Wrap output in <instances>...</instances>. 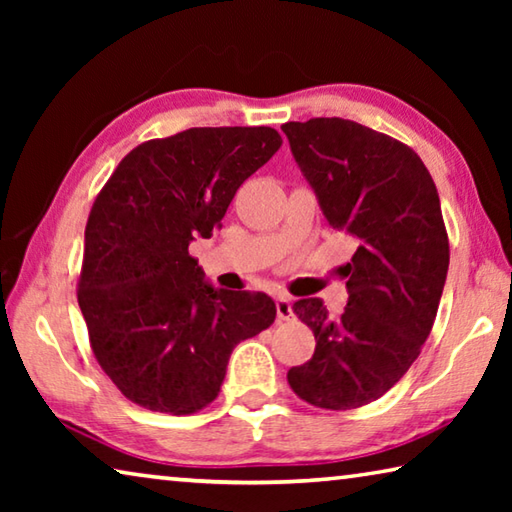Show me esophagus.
Returning <instances> with one entry per match:
<instances>
[{
  "instance_id": "obj_1",
  "label": "esophagus",
  "mask_w": 512,
  "mask_h": 512,
  "mask_svg": "<svg viewBox=\"0 0 512 512\" xmlns=\"http://www.w3.org/2000/svg\"><path fill=\"white\" fill-rule=\"evenodd\" d=\"M275 309H277V318H280V320H291L293 318V302H291L289 296L277 298Z\"/></svg>"
}]
</instances>
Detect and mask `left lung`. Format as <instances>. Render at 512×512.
Returning a JSON list of instances; mask_svg holds the SVG:
<instances>
[{"instance_id":"obj_1","label":"left lung","mask_w":512,"mask_h":512,"mask_svg":"<svg viewBox=\"0 0 512 512\" xmlns=\"http://www.w3.org/2000/svg\"><path fill=\"white\" fill-rule=\"evenodd\" d=\"M282 131L327 223L359 241L341 316L320 298L293 305L316 350L287 379L318 409H359L402 379L436 320L449 268L438 189L418 153L357 121L316 117Z\"/></svg>"}]
</instances>
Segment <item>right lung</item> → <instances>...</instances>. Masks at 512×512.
Segmentation results:
<instances>
[{"instance_id": "add662e5", "label": "right lung", "mask_w": 512, "mask_h": 512, "mask_svg": "<svg viewBox=\"0 0 512 512\" xmlns=\"http://www.w3.org/2000/svg\"><path fill=\"white\" fill-rule=\"evenodd\" d=\"M268 126L189 128L119 162L85 225L79 307L103 372L149 411L187 415L221 391L230 354L275 320L266 293L205 280L189 255L280 149Z\"/></svg>"}]
</instances>
